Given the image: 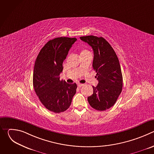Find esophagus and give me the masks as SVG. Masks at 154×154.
I'll return each mask as SVG.
<instances>
[{"mask_svg": "<svg viewBox=\"0 0 154 154\" xmlns=\"http://www.w3.org/2000/svg\"><path fill=\"white\" fill-rule=\"evenodd\" d=\"M83 85V84H82V83H78L77 84V86H78V87H81V86H82Z\"/></svg>", "mask_w": 154, "mask_h": 154, "instance_id": "1", "label": "esophagus"}]
</instances>
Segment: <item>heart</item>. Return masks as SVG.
<instances>
[{"label": "heart", "instance_id": "obj_1", "mask_svg": "<svg viewBox=\"0 0 154 154\" xmlns=\"http://www.w3.org/2000/svg\"><path fill=\"white\" fill-rule=\"evenodd\" d=\"M86 52H90L88 51H87L86 49H83L81 54H83V53H86Z\"/></svg>", "mask_w": 154, "mask_h": 154}]
</instances>
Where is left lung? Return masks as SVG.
<instances>
[{"label": "left lung", "mask_w": 154, "mask_h": 154, "mask_svg": "<svg viewBox=\"0 0 154 154\" xmlns=\"http://www.w3.org/2000/svg\"><path fill=\"white\" fill-rule=\"evenodd\" d=\"M80 38L93 50V67L99 82L97 86H93V94L88 97V101L97 110H106L114 105L122 89V75L118 58L103 38L90 35Z\"/></svg>", "instance_id": "8db88e82"}]
</instances>
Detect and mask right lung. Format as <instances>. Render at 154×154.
<instances>
[{
  "label": "right lung",
  "instance_id": "1",
  "mask_svg": "<svg viewBox=\"0 0 154 154\" xmlns=\"http://www.w3.org/2000/svg\"><path fill=\"white\" fill-rule=\"evenodd\" d=\"M75 38L59 37L49 41L36 59L33 84L41 102L51 112L59 113L70 106L76 93V83H67L60 80L66 58Z\"/></svg>",
  "mask_w": 154,
  "mask_h": 154
}]
</instances>
